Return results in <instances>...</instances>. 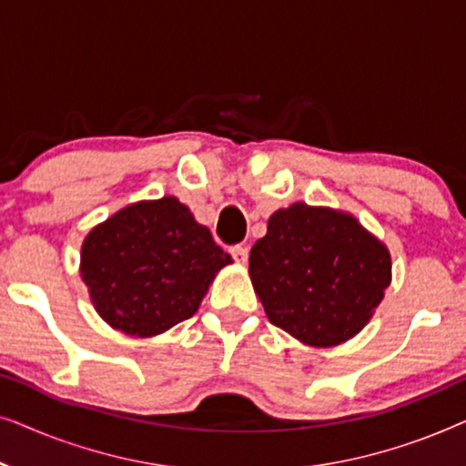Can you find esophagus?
Masks as SVG:
<instances>
[{"mask_svg":"<svg viewBox=\"0 0 466 466\" xmlns=\"http://www.w3.org/2000/svg\"><path fill=\"white\" fill-rule=\"evenodd\" d=\"M248 246H244V244H239V246H233L231 248V257L238 260V263H246L248 260Z\"/></svg>","mask_w":466,"mask_h":466,"instance_id":"34e87169","label":"esophagus"}]
</instances>
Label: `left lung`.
<instances>
[{"mask_svg":"<svg viewBox=\"0 0 466 466\" xmlns=\"http://www.w3.org/2000/svg\"><path fill=\"white\" fill-rule=\"evenodd\" d=\"M250 279L271 324L314 348L352 339L390 286V252L352 214L292 203L252 246Z\"/></svg>","mask_w":466,"mask_h":466,"instance_id":"left-lung-1","label":"left lung"}]
</instances>
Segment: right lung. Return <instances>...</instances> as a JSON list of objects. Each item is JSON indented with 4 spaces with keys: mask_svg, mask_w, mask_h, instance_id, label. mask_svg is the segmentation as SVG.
<instances>
[{
    "mask_svg": "<svg viewBox=\"0 0 466 466\" xmlns=\"http://www.w3.org/2000/svg\"><path fill=\"white\" fill-rule=\"evenodd\" d=\"M228 254L176 199L131 203L85 238L80 276L97 314L131 337L188 320Z\"/></svg>",
    "mask_w": 466,
    "mask_h": 466,
    "instance_id": "add662e5",
    "label": "right lung"
}]
</instances>
